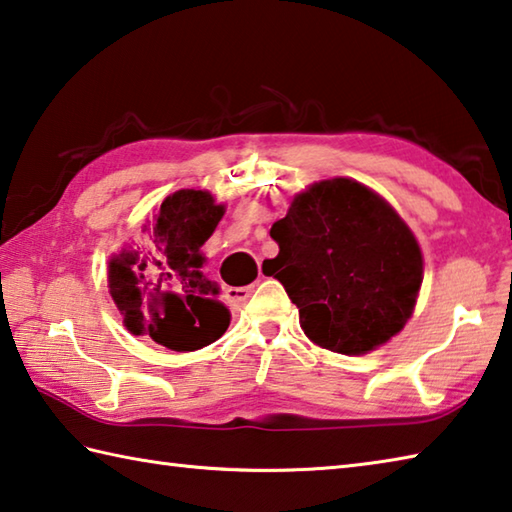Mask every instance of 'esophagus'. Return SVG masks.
Instances as JSON below:
<instances>
[{
	"label": "esophagus",
	"instance_id": "obj_1",
	"mask_svg": "<svg viewBox=\"0 0 512 512\" xmlns=\"http://www.w3.org/2000/svg\"><path fill=\"white\" fill-rule=\"evenodd\" d=\"M250 293H253V286H228L224 297L230 304H239V302H246Z\"/></svg>",
	"mask_w": 512,
	"mask_h": 512
}]
</instances>
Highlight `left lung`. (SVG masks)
I'll use <instances>...</instances> for the list:
<instances>
[{"instance_id":"1","label":"left lung","mask_w":512,"mask_h":512,"mask_svg":"<svg viewBox=\"0 0 512 512\" xmlns=\"http://www.w3.org/2000/svg\"><path fill=\"white\" fill-rule=\"evenodd\" d=\"M271 237L268 273L300 309L306 338L360 356L392 340L414 311L423 255L389 203L353 179L313 183L297 194Z\"/></svg>"}]
</instances>
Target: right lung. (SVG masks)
I'll list each match as a JSON object with an SVG mask.
<instances>
[{
	"label": "right lung",
	"instance_id": "add662e5",
	"mask_svg": "<svg viewBox=\"0 0 512 512\" xmlns=\"http://www.w3.org/2000/svg\"><path fill=\"white\" fill-rule=\"evenodd\" d=\"M226 208L206 190H179L143 226L145 248L109 259V293L134 336L172 351L208 347L224 336L230 311L203 273L201 246Z\"/></svg>",
	"mask_w": 512,
	"mask_h": 512
}]
</instances>
